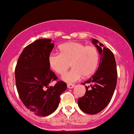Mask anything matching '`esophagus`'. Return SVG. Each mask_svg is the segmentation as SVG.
Masks as SVG:
<instances>
[{
  "instance_id": "34e87169",
  "label": "esophagus",
  "mask_w": 134,
  "mask_h": 134,
  "mask_svg": "<svg viewBox=\"0 0 134 134\" xmlns=\"http://www.w3.org/2000/svg\"><path fill=\"white\" fill-rule=\"evenodd\" d=\"M75 86V85H73V84H68V85H67L68 88H74Z\"/></svg>"
}]
</instances>
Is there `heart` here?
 <instances>
[{
    "label": "heart",
    "instance_id": "1",
    "mask_svg": "<svg viewBox=\"0 0 134 134\" xmlns=\"http://www.w3.org/2000/svg\"><path fill=\"white\" fill-rule=\"evenodd\" d=\"M60 54L52 52L48 56V63L52 71L63 75L71 64L72 70L62 76L68 83H73L83 77L95 73L99 61V53L95 46L72 42L61 45Z\"/></svg>",
    "mask_w": 134,
    "mask_h": 134
}]
</instances>
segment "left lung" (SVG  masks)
Listing matches in <instances>:
<instances>
[{
    "label": "left lung",
    "instance_id": "obj_1",
    "mask_svg": "<svg viewBox=\"0 0 134 134\" xmlns=\"http://www.w3.org/2000/svg\"><path fill=\"white\" fill-rule=\"evenodd\" d=\"M100 54V63L97 71L89 80L82 84H91V90L85 87L86 92L78 99V104L82 111L95 115L103 110L110 102L117 82L116 64L113 52L102 43L93 38Z\"/></svg>",
    "mask_w": 134,
    "mask_h": 134
}]
</instances>
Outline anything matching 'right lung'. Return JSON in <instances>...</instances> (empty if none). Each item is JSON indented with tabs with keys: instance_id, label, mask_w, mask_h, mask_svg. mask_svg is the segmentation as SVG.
<instances>
[{
	"instance_id": "right-lung-1",
	"label": "right lung",
	"mask_w": 134,
	"mask_h": 134,
	"mask_svg": "<svg viewBox=\"0 0 134 134\" xmlns=\"http://www.w3.org/2000/svg\"><path fill=\"white\" fill-rule=\"evenodd\" d=\"M51 41L38 39L26 46L15 69L16 85L21 100L39 116H46L56 110L60 95L67 88L63 81H58L54 86L49 85L58 79L48 63V56L54 47Z\"/></svg>"
}]
</instances>
